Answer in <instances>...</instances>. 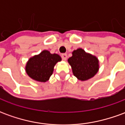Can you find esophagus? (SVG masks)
Listing matches in <instances>:
<instances>
[{
	"label": "esophagus",
	"instance_id": "esophagus-1",
	"mask_svg": "<svg viewBox=\"0 0 125 125\" xmlns=\"http://www.w3.org/2000/svg\"><path fill=\"white\" fill-rule=\"evenodd\" d=\"M61 56L63 60H66V59H67V54L66 53H62Z\"/></svg>",
	"mask_w": 125,
	"mask_h": 125
}]
</instances>
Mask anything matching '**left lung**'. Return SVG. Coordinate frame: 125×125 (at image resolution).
Masks as SVG:
<instances>
[{"mask_svg": "<svg viewBox=\"0 0 125 125\" xmlns=\"http://www.w3.org/2000/svg\"><path fill=\"white\" fill-rule=\"evenodd\" d=\"M68 62L72 66L73 75L82 81L92 78L99 69L97 57L80 48L72 52V56L68 59Z\"/></svg>", "mask_w": 125, "mask_h": 125, "instance_id": "obj_1", "label": "left lung"}]
</instances>
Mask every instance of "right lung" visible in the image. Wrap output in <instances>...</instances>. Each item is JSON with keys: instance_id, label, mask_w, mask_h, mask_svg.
Returning <instances> with one entry per match:
<instances>
[{"instance_id": "obj_1", "label": "right lung", "mask_w": 125, "mask_h": 125, "mask_svg": "<svg viewBox=\"0 0 125 125\" xmlns=\"http://www.w3.org/2000/svg\"><path fill=\"white\" fill-rule=\"evenodd\" d=\"M61 60L59 55L52 54L49 51L44 50L29 60L26 65V72L36 81L45 82L52 75L56 63Z\"/></svg>"}]
</instances>
